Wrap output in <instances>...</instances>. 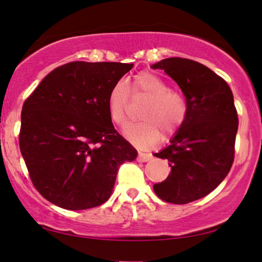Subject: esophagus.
I'll return each mask as SVG.
<instances>
[{"label":"esophagus","instance_id":"obj_1","mask_svg":"<svg viewBox=\"0 0 262 262\" xmlns=\"http://www.w3.org/2000/svg\"><path fill=\"white\" fill-rule=\"evenodd\" d=\"M137 160L139 162H147L152 160V155L151 154H144V152H139L138 158Z\"/></svg>","mask_w":262,"mask_h":262}]
</instances>
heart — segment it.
<instances>
[{"mask_svg":"<svg viewBox=\"0 0 262 262\" xmlns=\"http://www.w3.org/2000/svg\"><path fill=\"white\" fill-rule=\"evenodd\" d=\"M128 88L134 99L147 100L140 111V118L144 121L124 129L125 139L135 146H152L160 141L162 133L171 137L183 127L188 112L187 99L183 92L170 89L164 79L148 71L135 75ZM128 106L127 85L118 82L107 99L108 115L115 124L123 127L127 123Z\"/></svg>","mask_w":262,"mask_h":262,"instance_id":"1","label":"heart"}]
</instances>
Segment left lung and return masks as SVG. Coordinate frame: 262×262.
<instances>
[{
	"mask_svg": "<svg viewBox=\"0 0 262 262\" xmlns=\"http://www.w3.org/2000/svg\"><path fill=\"white\" fill-rule=\"evenodd\" d=\"M179 84L187 99L183 127L156 157L168 160L170 174L154 191L168 203L186 204L215 190L232 167L238 116L224 78L201 62L168 58L156 62Z\"/></svg>",
	"mask_w": 262,
	"mask_h": 262,
	"instance_id": "8db88e82",
	"label": "left lung"
}]
</instances>
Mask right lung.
I'll list each match as a JSON object with an SVG mask.
<instances>
[{"mask_svg":"<svg viewBox=\"0 0 262 262\" xmlns=\"http://www.w3.org/2000/svg\"><path fill=\"white\" fill-rule=\"evenodd\" d=\"M132 68L68 62L49 72L25 100L19 146L32 184L51 203L69 210L101 205L121 164L137 158L107 110L111 89Z\"/></svg>","mask_w":262,"mask_h":262,"instance_id":"right-lung-1","label":"right lung"}]
</instances>
